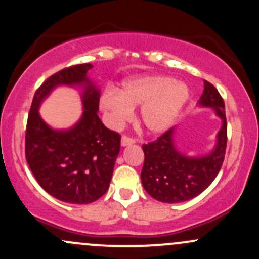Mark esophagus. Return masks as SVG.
<instances>
[{
  "label": "esophagus",
  "mask_w": 259,
  "mask_h": 259,
  "mask_svg": "<svg viewBox=\"0 0 259 259\" xmlns=\"http://www.w3.org/2000/svg\"><path fill=\"white\" fill-rule=\"evenodd\" d=\"M135 144V139L133 138H129V136L126 135H123V138H121V146H129V145H133Z\"/></svg>",
  "instance_id": "34e87169"
}]
</instances>
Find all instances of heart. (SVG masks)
Listing matches in <instances>:
<instances>
[{
    "label": "heart",
    "instance_id": "heart-1",
    "mask_svg": "<svg viewBox=\"0 0 259 259\" xmlns=\"http://www.w3.org/2000/svg\"><path fill=\"white\" fill-rule=\"evenodd\" d=\"M190 96L184 82L170 76L145 75L127 79L121 90L109 89L101 97V108L113 126L133 117L134 107L142 105L141 121L150 133H163L179 117Z\"/></svg>",
    "mask_w": 259,
    "mask_h": 259
}]
</instances>
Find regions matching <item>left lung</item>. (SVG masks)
Returning a JSON list of instances; mask_svg holds the SVG:
<instances>
[{
    "mask_svg": "<svg viewBox=\"0 0 259 259\" xmlns=\"http://www.w3.org/2000/svg\"><path fill=\"white\" fill-rule=\"evenodd\" d=\"M198 105L213 108L222 119L215 146L209 153L191 157L175 147V127H170L156 141L142 145L145 153L141 181L144 189L154 200L179 203L203 192L221 170L227 148V118L221 94L204 80V90Z\"/></svg>",
    "mask_w": 259,
    "mask_h": 259,
    "instance_id": "obj_1",
    "label": "left lung"
}]
</instances>
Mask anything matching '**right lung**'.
I'll use <instances>...</instances> for the list:
<instances>
[{"instance_id": "add662e5", "label": "right lung", "mask_w": 259, "mask_h": 259, "mask_svg": "<svg viewBox=\"0 0 259 259\" xmlns=\"http://www.w3.org/2000/svg\"><path fill=\"white\" fill-rule=\"evenodd\" d=\"M92 64H78L53 74L35 92L25 133V157L35 179L59 201L88 204L106 194L120 135L107 129L97 115L100 89L88 72ZM61 84L82 85L84 112L70 130L56 131L42 120L38 108L53 88Z\"/></svg>"}]
</instances>
